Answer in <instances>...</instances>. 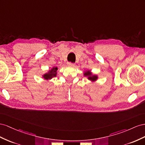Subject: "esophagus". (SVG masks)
<instances>
[{"label": "esophagus", "instance_id": "34e87169", "mask_svg": "<svg viewBox=\"0 0 145 145\" xmlns=\"http://www.w3.org/2000/svg\"><path fill=\"white\" fill-rule=\"evenodd\" d=\"M67 65L70 66V67H74V66H75V64L71 63V62H69V63H67Z\"/></svg>", "mask_w": 145, "mask_h": 145}]
</instances>
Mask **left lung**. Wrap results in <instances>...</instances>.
<instances>
[{
  "label": "left lung",
  "mask_w": 145,
  "mask_h": 145,
  "mask_svg": "<svg viewBox=\"0 0 145 145\" xmlns=\"http://www.w3.org/2000/svg\"><path fill=\"white\" fill-rule=\"evenodd\" d=\"M91 75H92V74H91V73L89 72V71H88V72H86L85 73H84V75L85 76H89V80H92V81H95L97 79V76H95V75H93V76H91Z\"/></svg>",
  "instance_id": "1"
}]
</instances>
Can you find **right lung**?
<instances>
[{
  "label": "right lung",
  "instance_id": "add662e5",
  "mask_svg": "<svg viewBox=\"0 0 145 145\" xmlns=\"http://www.w3.org/2000/svg\"><path fill=\"white\" fill-rule=\"evenodd\" d=\"M57 70V67H54L48 73L45 74V75L43 76L45 80H48V79H51L52 78L56 76V70Z\"/></svg>",
  "mask_w": 145,
  "mask_h": 145
}]
</instances>
